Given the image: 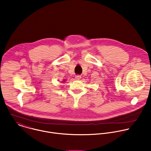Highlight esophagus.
Wrapping results in <instances>:
<instances>
[{
	"mask_svg": "<svg viewBox=\"0 0 151 151\" xmlns=\"http://www.w3.org/2000/svg\"><path fill=\"white\" fill-rule=\"evenodd\" d=\"M81 75H76L75 76L76 80H79V79H81Z\"/></svg>",
	"mask_w": 151,
	"mask_h": 151,
	"instance_id": "1",
	"label": "esophagus"
}]
</instances>
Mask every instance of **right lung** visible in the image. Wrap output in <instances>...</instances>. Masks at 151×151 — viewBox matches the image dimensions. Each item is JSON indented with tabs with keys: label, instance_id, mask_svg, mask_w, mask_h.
I'll return each instance as SVG.
<instances>
[{
	"label": "right lung",
	"instance_id": "obj_1",
	"mask_svg": "<svg viewBox=\"0 0 151 151\" xmlns=\"http://www.w3.org/2000/svg\"><path fill=\"white\" fill-rule=\"evenodd\" d=\"M64 81H63V82H64Z\"/></svg>",
	"mask_w": 151,
	"mask_h": 151
}]
</instances>
